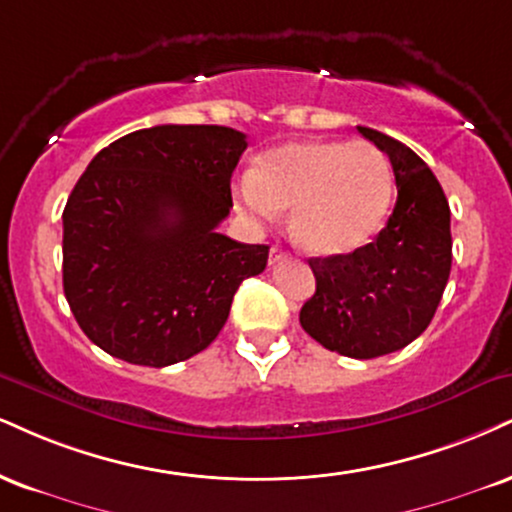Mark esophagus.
I'll list each match as a JSON object with an SVG mask.
<instances>
[{
  "label": "esophagus",
  "instance_id": "esophagus-1",
  "mask_svg": "<svg viewBox=\"0 0 512 512\" xmlns=\"http://www.w3.org/2000/svg\"><path fill=\"white\" fill-rule=\"evenodd\" d=\"M281 260H286V252H283L281 248L269 250V267H274V264L281 262Z\"/></svg>",
  "mask_w": 512,
  "mask_h": 512
}]
</instances>
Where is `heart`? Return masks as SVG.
Segmentation results:
<instances>
[{"instance_id":"1","label":"heart","mask_w":512,"mask_h":512,"mask_svg":"<svg viewBox=\"0 0 512 512\" xmlns=\"http://www.w3.org/2000/svg\"><path fill=\"white\" fill-rule=\"evenodd\" d=\"M240 209L272 221L293 209V236L319 257L346 255L369 243L393 202V174L374 145L293 140L264 152L238 183Z\"/></svg>"}]
</instances>
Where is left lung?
I'll return each mask as SVG.
<instances>
[{
    "mask_svg": "<svg viewBox=\"0 0 512 512\" xmlns=\"http://www.w3.org/2000/svg\"><path fill=\"white\" fill-rule=\"evenodd\" d=\"M357 131L391 159L396 207L372 243L312 257L317 291L300 310V324L326 350L372 360L405 348L432 322L451 274V207L410 147L374 128Z\"/></svg>",
    "mask_w": 512,
    "mask_h": 512,
    "instance_id": "8db88e82",
    "label": "left lung"
}]
</instances>
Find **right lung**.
I'll use <instances>...</instances> for the list:
<instances>
[{"mask_svg": "<svg viewBox=\"0 0 512 512\" xmlns=\"http://www.w3.org/2000/svg\"><path fill=\"white\" fill-rule=\"evenodd\" d=\"M245 133L152 126L92 157L64 207V295L104 353L166 367L205 350L238 286L264 272L269 245L238 243L231 176Z\"/></svg>", "mask_w": 512, "mask_h": 512, "instance_id": "right-lung-1", "label": "right lung"}]
</instances>
